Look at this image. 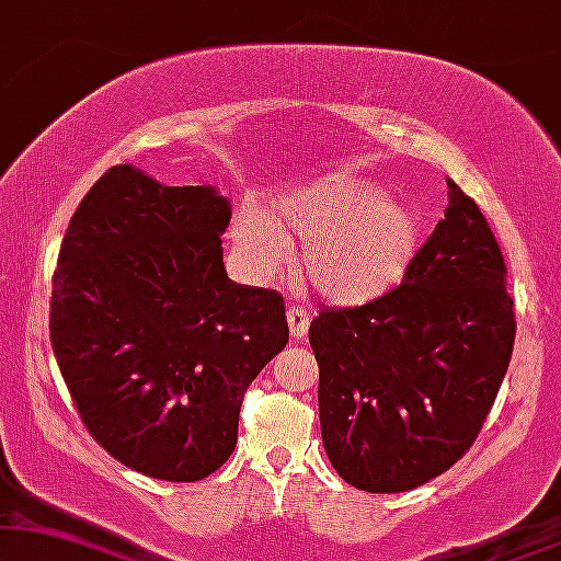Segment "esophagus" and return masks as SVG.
Masks as SVG:
<instances>
[{
	"mask_svg": "<svg viewBox=\"0 0 561 561\" xmlns=\"http://www.w3.org/2000/svg\"><path fill=\"white\" fill-rule=\"evenodd\" d=\"M287 323H289V331H293V336L300 342V339H305V333H308V329H310V316L305 313L302 308H289Z\"/></svg>",
	"mask_w": 561,
	"mask_h": 561,
	"instance_id": "obj_1",
	"label": "esophagus"
}]
</instances>
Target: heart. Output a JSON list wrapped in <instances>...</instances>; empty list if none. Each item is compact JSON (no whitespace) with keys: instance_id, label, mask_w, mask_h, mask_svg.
Instances as JSON below:
<instances>
[{"instance_id":"1","label":"heart","mask_w":561,"mask_h":561,"mask_svg":"<svg viewBox=\"0 0 561 561\" xmlns=\"http://www.w3.org/2000/svg\"><path fill=\"white\" fill-rule=\"evenodd\" d=\"M232 240L261 276L279 274L289 248L302 245L313 293L357 308L401 285L420 245V219L359 175L325 173L287 188L272 209H240Z\"/></svg>"}]
</instances>
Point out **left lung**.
<instances>
[{
	"label": "left lung",
	"instance_id": "1",
	"mask_svg": "<svg viewBox=\"0 0 561 561\" xmlns=\"http://www.w3.org/2000/svg\"><path fill=\"white\" fill-rule=\"evenodd\" d=\"M505 274L477 202L448 181L445 219L401 285L313 318L323 448L346 484L409 492L471 448L513 357Z\"/></svg>",
	"mask_w": 561,
	"mask_h": 561
}]
</instances>
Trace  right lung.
<instances>
[{
  "instance_id": "obj_1",
  "label": "right lung",
  "mask_w": 561,
  "mask_h": 561,
  "mask_svg": "<svg viewBox=\"0 0 561 561\" xmlns=\"http://www.w3.org/2000/svg\"><path fill=\"white\" fill-rule=\"evenodd\" d=\"M230 198L116 165L77 207L51 293V346L90 435L160 481L215 473L243 393L287 346L285 300L222 264Z\"/></svg>"
}]
</instances>
